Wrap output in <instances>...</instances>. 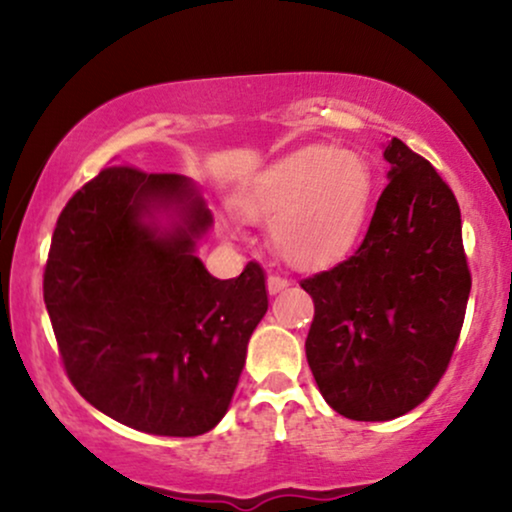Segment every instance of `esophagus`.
Instances as JSON below:
<instances>
[{"mask_svg": "<svg viewBox=\"0 0 512 512\" xmlns=\"http://www.w3.org/2000/svg\"><path fill=\"white\" fill-rule=\"evenodd\" d=\"M286 286H289V281H286L284 276H279V274H269L267 276V289H269V293L284 291Z\"/></svg>", "mask_w": 512, "mask_h": 512, "instance_id": "34e87169", "label": "esophagus"}]
</instances>
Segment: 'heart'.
Instances as JSON below:
<instances>
[{
  "mask_svg": "<svg viewBox=\"0 0 512 512\" xmlns=\"http://www.w3.org/2000/svg\"><path fill=\"white\" fill-rule=\"evenodd\" d=\"M373 166L361 151L305 146L279 158L240 192L245 219L272 226L276 255L325 269L354 250L373 202Z\"/></svg>",
  "mask_w": 512,
  "mask_h": 512,
  "instance_id": "obj_1",
  "label": "heart"
}]
</instances>
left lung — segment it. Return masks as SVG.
Wrapping results in <instances>:
<instances>
[{"mask_svg":"<svg viewBox=\"0 0 512 512\" xmlns=\"http://www.w3.org/2000/svg\"><path fill=\"white\" fill-rule=\"evenodd\" d=\"M385 161L390 182L363 243L301 281L315 303L308 366L327 404L354 421L397 419L436 390L472 289L448 182L397 137Z\"/></svg>","mask_w":512,"mask_h":512,"instance_id":"1","label":"left lung"}]
</instances>
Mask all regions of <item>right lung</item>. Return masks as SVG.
<instances>
[{"instance_id":"1","label":"right lung","mask_w":512,"mask_h":512,"mask_svg":"<svg viewBox=\"0 0 512 512\" xmlns=\"http://www.w3.org/2000/svg\"><path fill=\"white\" fill-rule=\"evenodd\" d=\"M158 206L183 223L146 222ZM209 226L185 175L108 166L52 233L43 298L69 383L137 431L190 438L219 424L267 313L260 264L223 281L204 269L195 240Z\"/></svg>"}]
</instances>
